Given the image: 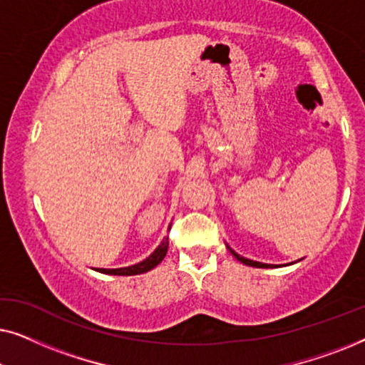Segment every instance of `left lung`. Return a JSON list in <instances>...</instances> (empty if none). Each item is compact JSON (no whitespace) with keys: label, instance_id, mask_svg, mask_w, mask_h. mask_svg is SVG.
I'll list each match as a JSON object with an SVG mask.
<instances>
[{"label":"left lung","instance_id":"1","mask_svg":"<svg viewBox=\"0 0 365 365\" xmlns=\"http://www.w3.org/2000/svg\"><path fill=\"white\" fill-rule=\"evenodd\" d=\"M227 249L229 251H231V254L234 257L237 259L239 262H242V264H246V266H251V267H262V269H267V267H276V266H272V264H264V262H257V261H251V259H246V257H242V256H239L237 252H234L231 247L227 246Z\"/></svg>","mask_w":365,"mask_h":365}]
</instances>
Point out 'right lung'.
Segmentation results:
<instances>
[{
    "label": "right lung",
    "mask_w": 365,
    "mask_h": 365,
    "mask_svg": "<svg viewBox=\"0 0 365 365\" xmlns=\"http://www.w3.org/2000/svg\"><path fill=\"white\" fill-rule=\"evenodd\" d=\"M168 247H169V242L166 237V239H163V242L159 244L156 249H154V252L151 254V256L146 257L141 262L134 264V266L119 267V269H98V271L103 274H113V276H136V274L148 272L163 261L164 256H166V252H168Z\"/></svg>",
    "instance_id": "obj_1"
}]
</instances>
